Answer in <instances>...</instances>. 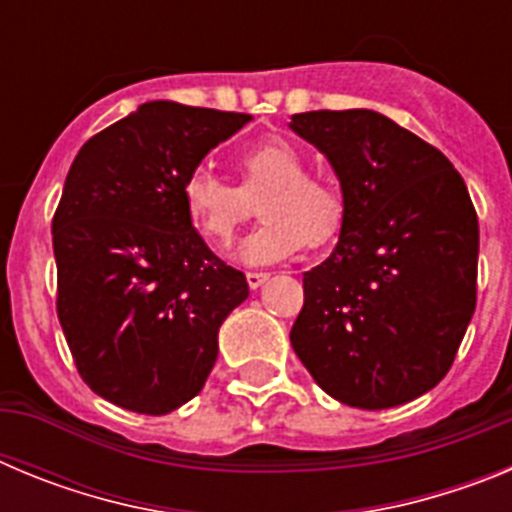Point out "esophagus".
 Listing matches in <instances>:
<instances>
[{
	"label": "esophagus",
	"mask_w": 512,
	"mask_h": 512,
	"mask_svg": "<svg viewBox=\"0 0 512 512\" xmlns=\"http://www.w3.org/2000/svg\"><path fill=\"white\" fill-rule=\"evenodd\" d=\"M246 282H248V287H251V289H259V287H264L266 282H269V274H266V271H248Z\"/></svg>",
	"instance_id": "obj_1"
}]
</instances>
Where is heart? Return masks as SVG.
I'll list each match as a JSON object with an SVG mask.
<instances>
[{
  "label": "heart",
  "instance_id": "obj_1",
  "mask_svg": "<svg viewBox=\"0 0 512 512\" xmlns=\"http://www.w3.org/2000/svg\"><path fill=\"white\" fill-rule=\"evenodd\" d=\"M241 187L210 169H194L182 184L189 223L202 241L223 248L246 223L253 202L261 200L264 223L246 235L235 259L248 266L277 264L302 246H325L341 233L346 220L343 192L328 179L307 174V158L287 140H266L238 156Z\"/></svg>",
  "mask_w": 512,
  "mask_h": 512
}]
</instances>
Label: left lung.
<instances>
[{
  "mask_svg": "<svg viewBox=\"0 0 512 512\" xmlns=\"http://www.w3.org/2000/svg\"><path fill=\"white\" fill-rule=\"evenodd\" d=\"M341 182L346 220L302 274L289 341L343 405L382 410L433 390L477 305L479 225L467 184L438 148L374 110L292 115Z\"/></svg>",
  "mask_w": 512,
  "mask_h": 512,
  "instance_id": "obj_1",
  "label": "left lung"
}]
</instances>
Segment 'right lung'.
Instances as JSON below:
<instances>
[{"mask_svg": "<svg viewBox=\"0 0 512 512\" xmlns=\"http://www.w3.org/2000/svg\"><path fill=\"white\" fill-rule=\"evenodd\" d=\"M251 120L156 99L76 153L53 217L56 307L81 379L112 405L166 415L210 377L248 284L192 228L182 184Z\"/></svg>", "mask_w": 512, "mask_h": 512, "instance_id": "1", "label": "right lung"}]
</instances>
